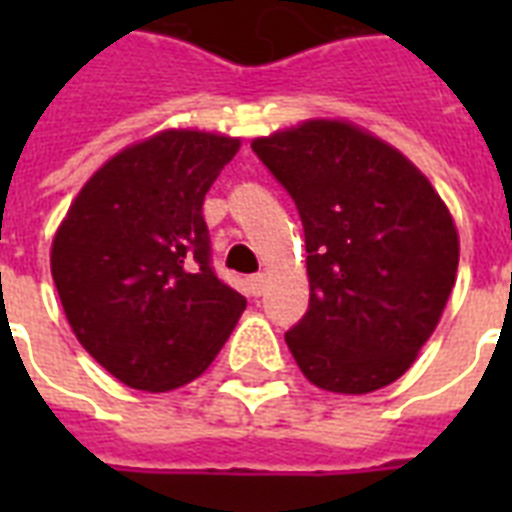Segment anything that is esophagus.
I'll use <instances>...</instances> for the list:
<instances>
[{
    "label": "esophagus",
    "mask_w": 512,
    "mask_h": 512,
    "mask_svg": "<svg viewBox=\"0 0 512 512\" xmlns=\"http://www.w3.org/2000/svg\"><path fill=\"white\" fill-rule=\"evenodd\" d=\"M265 284H268V279H265V273H255V276H249V292L255 297H260L265 292Z\"/></svg>",
    "instance_id": "esophagus-1"
}]
</instances>
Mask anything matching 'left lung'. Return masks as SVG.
<instances>
[{
	"label": "left lung",
	"mask_w": 512,
	"mask_h": 512,
	"mask_svg": "<svg viewBox=\"0 0 512 512\" xmlns=\"http://www.w3.org/2000/svg\"><path fill=\"white\" fill-rule=\"evenodd\" d=\"M295 199L311 305L287 345L321 390L361 396L414 364L452 295L460 236L428 177L345 119L252 140Z\"/></svg>",
	"instance_id": "left-lung-1"
}]
</instances>
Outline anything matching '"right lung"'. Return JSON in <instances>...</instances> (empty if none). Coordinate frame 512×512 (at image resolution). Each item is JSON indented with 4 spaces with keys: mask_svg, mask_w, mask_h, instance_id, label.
Masks as SVG:
<instances>
[{
    "mask_svg": "<svg viewBox=\"0 0 512 512\" xmlns=\"http://www.w3.org/2000/svg\"><path fill=\"white\" fill-rule=\"evenodd\" d=\"M241 138L162 130L114 154L52 236L71 332L119 382L167 393L207 369L247 300L209 268L201 204Z\"/></svg>",
    "mask_w": 512,
    "mask_h": 512,
    "instance_id": "add662e5",
    "label": "right lung"
}]
</instances>
